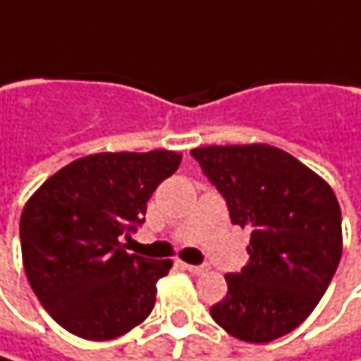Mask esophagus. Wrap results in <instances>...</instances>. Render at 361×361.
Here are the masks:
<instances>
[{
	"label": "esophagus",
	"instance_id": "34e87169",
	"mask_svg": "<svg viewBox=\"0 0 361 361\" xmlns=\"http://www.w3.org/2000/svg\"><path fill=\"white\" fill-rule=\"evenodd\" d=\"M185 269H188L190 274H196V276H200V274H206V271H208V265L185 264Z\"/></svg>",
	"mask_w": 361,
	"mask_h": 361
}]
</instances>
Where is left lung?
<instances>
[{
    "mask_svg": "<svg viewBox=\"0 0 361 361\" xmlns=\"http://www.w3.org/2000/svg\"><path fill=\"white\" fill-rule=\"evenodd\" d=\"M192 157L231 223L251 231L249 262L224 276L228 292L210 314L241 341H274L314 310L339 265V202L321 176L271 145L198 147Z\"/></svg>",
    "mask_w": 361,
    "mask_h": 361,
    "instance_id": "8db88e82",
    "label": "left lung"
}]
</instances>
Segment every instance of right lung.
Masks as SVG:
<instances>
[{"label":"right lung","mask_w":361,"mask_h":361,"mask_svg":"<svg viewBox=\"0 0 361 361\" xmlns=\"http://www.w3.org/2000/svg\"><path fill=\"white\" fill-rule=\"evenodd\" d=\"M181 153H96L59 169L26 202L22 259L40 305L63 329L108 341L140 325L155 307L171 259L126 251L161 181Z\"/></svg>","instance_id":"1"}]
</instances>
